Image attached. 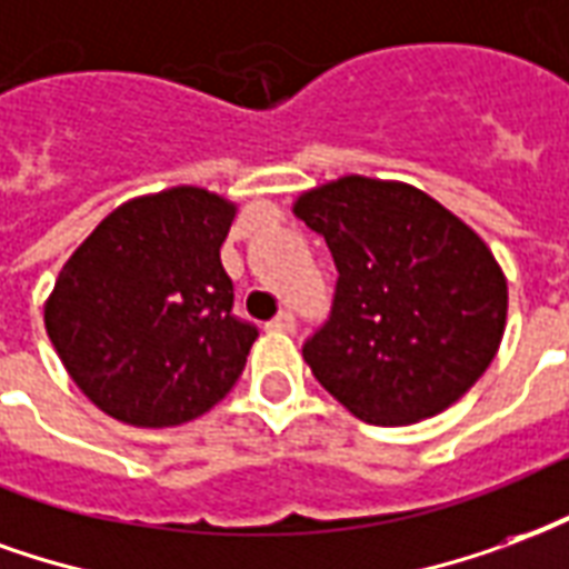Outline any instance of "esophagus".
I'll return each mask as SVG.
<instances>
[{
	"label": "esophagus",
	"mask_w": 569,
	"mask_h": 569,
	"mask_svg": "<svg viewBox=\"0 0 569 569\" xmlns=\"http://www.w3.org/2000/svg\"><path fill=\"white\" fill-rule=\"evenodd\" d=\"M269 327H272V330H281V333H293L297 318H293V312H288V309H284V312H279L276 318H272V321H269Z\"/></svg>",
	"instance_id": "1"
}]
</instances>
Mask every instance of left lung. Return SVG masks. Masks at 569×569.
I'll return each instance as SVG.
<instances>
[{
	"instance_id": "8db88e82",
	"label": "left lung",
	"mask_w": 569,
	"mask_h": 569,
	"mask_svg": "<svg viewBox=\"0 0 569 569\" xmlns=\"http://www.w3.org/2000/svg\"><path fill=\"white\" fill-rule=\"evenodd\" d=\"M293 214L325 236L339 272L330 318L302 346L315 379L381 427L416 425L470 391L509 302L482 236L425 190L363 176L306 190Z\"/></svg>"
}]
</instances>
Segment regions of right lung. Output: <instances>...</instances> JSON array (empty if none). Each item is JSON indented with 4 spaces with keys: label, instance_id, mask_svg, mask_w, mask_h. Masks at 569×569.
I'll return each mask as SVG.
<instances>
[{
    "label": "right lung",
    "instance_id": "right-lung-1",
    "mask_svg": "<svg viewBox=\"0 0 569 569\" xmlns=\"http://www.w3.org/2000/svg\"><path fill=\"white\" fill-rule=\"evenodd\" d=\"M236 202L181 188L136 197L74 248L44 302L66 372L106 416L176 427L221 403L257 327L233 315L221 244Z\"/></svg>",
    "mask_w": 569,
    "mask_h": 569
}]
</instances>
